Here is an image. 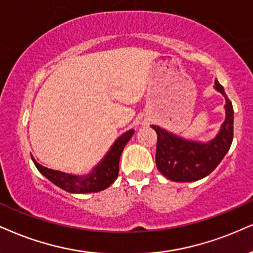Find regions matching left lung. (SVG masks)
<instances>
[{
    "label": "left lung",
    "mask_w": 253,
    "mask_h": 253,
    "mask_svg": "<svg viewBox=\"0 0 253 253\" xmlns=\"http://www.w3.org/2000/svg\"><path fill=\"white\" fill-rule=\"evenodd\" d=\"M216 88L224 95L226 118L216 138L209 143L186 141L160 126H151L157 132L156 165L160 172L173 182H195L216 169L229 151L233 139V108L224 88L216 80Z\"/></svg>",
    "instance_id": "1"
}]
</instances>
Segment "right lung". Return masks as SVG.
I'll use <instances>...</instances> for the list:
<instances>
[{"label":"right lung","mask_w":253,"mask_h":253,"mask_svg":"<svg viewBox=\"0 0 253 253\" xmlns=\"http://www.w3.org/2000/svg\"><path fill=\"white\" fill-rule=\"evenodd\" d=\"M133 130H129L123 133L120 138L112 145L111 150L105 156V158L99 163L93 171L86 177L73 176V174L61 172L57 170H51L42 167L37 163L31 156L34 164L43 176L46 177L51 183L57 185L58 188L65 190L70 193H89L98 192L109 188L115 182L120 171V158L124 146L130 141L133 135Z\"/></svg>","instance_id":"add662e5"}]
</instances>
